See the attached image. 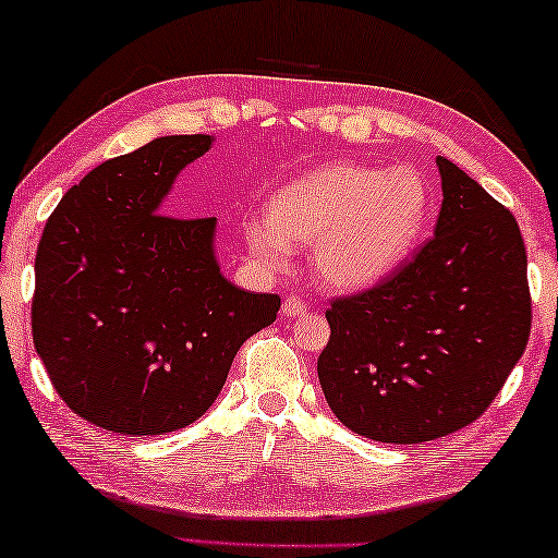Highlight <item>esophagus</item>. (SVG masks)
Returning <instances> with one entry per match:
<instances>
[{"mask_svg":"<svg viewBox=\"0 0 558 558\" xmlns=\"http://www.w3.org/2000/svg\"><path fill=\"white\" fill-rule=\"evenodd\" d=\"M281 312H284V316H304L306 314V301L299 299V296H287L284 306H281Z\"/></svg>","mask_w":558,"mask_h":558,"instance_id":"34e87169","label":"esophagus"}]
</instances>
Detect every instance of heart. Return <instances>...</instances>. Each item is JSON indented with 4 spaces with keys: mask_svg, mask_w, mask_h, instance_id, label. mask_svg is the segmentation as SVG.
I'll return each instance as SVG.
<instances>
[{
    "mask_svg": "<svg viewBox=\"0 0 558 558\" xmlns=\"http://www.w3.org/2000/svg\"><path fill=\"white\" fill-rule=\"evenodd\" d=\"M430 193L410 168L336 162L306 172L271 197L269 217L244 219L254 257L284 267L291 242L314 246V267L328 287L355 291L378 284L413 250Z\"/></svg>",
    "mask_w": 558,
    "mask_h": 558,
    "instance_id": "obj_1",
    "label": "heart"
}]
</instances>
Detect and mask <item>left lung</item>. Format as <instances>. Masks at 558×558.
Here are the masks:
<instances>
[{"instance_id": "obj_1", "label": "left lung", "mask_w": 558, "mask_h": 558, "mask_svg": "<svg viewBox=\"0 0 558 558\" xmlns=\"http://www.w3.org/2000/svg\"><path fill=\"white\" fill-rule=\"evenodd\" d=\"M442 207L415 257L331 299L318 380L333 415L363 437L417 445L489 408L532 331L526 250L514 215L437 155Z\"/></svg>"}]
</instances>
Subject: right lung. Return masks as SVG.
I'll list each match as a JSON object with an SVG mask.
<instances>
[{
    "label": "right lung",
    "mask_w": 558,
    "mask_h": 558,
    "mask_svg": "<svg viewBox=\"0 0 558 558\" xmlns=\"http://www.w3.org/2000/svg\"><path fill=\"white\" fill-rule=\"evenodd\" d=\"M213 135H166L100 162L53 209L36 250L34 349L73 413L121 435H162L215 403L240 345L281 299L227 281L215 217L162 199Z\"/></svg>",
    "instance_id": "right-lung-1"
}]
</instances>
